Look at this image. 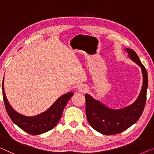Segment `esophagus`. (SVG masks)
Instances as JSON below:
<instances>
[{"label":"esophagus","mask_w":154,"mask_h":154,"mask_svg":"<svg viewBox=\"0 0 154 154\" xmlns=\"http://www.w3.org/2000/svg\"><path fill=\"white\" fill-rule=\"evenodd\" d=\"M78 91L81 93H85L88 91V88L85 85H81L78 87Z\"/></svg>","instance_id":"esophagus-1"}]
</instances>
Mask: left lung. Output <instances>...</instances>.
Returning <instances> with one entry per match:
<instances>
[{
	"label": "left lung",
	"mask_w": 154,
	"mask_h": 154,
	"mask_svg": "<svg viewBox=\"0 0 154 154\" xmlns=\"http://www.w3.org/2000/svg\"><path fill=\"white\" fill-rule=\"evenodd\" d=\"M131 59L141 68L143 84L137 100L132 105L119 109L106 107L90 95L86 94V115L93 128L106 135L120 133L137 122L144 111L148 87V75L145 67L133 49L126 48Z\"/></svg>",
	"instance_id": "1"
}]
</instances>
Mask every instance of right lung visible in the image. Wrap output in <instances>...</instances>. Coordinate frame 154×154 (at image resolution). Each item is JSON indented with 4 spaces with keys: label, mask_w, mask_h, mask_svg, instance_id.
<instances>
[{
    "label": "right lung",
    "mask_w": 154,
    "mask_h": 154,
    "mask_svg": "<svg viewBox=\"0 0 154 154\" xmlns=\"http://www.w3.org/2000/svg\"><path fill=\"white\" fill-rule=\"evenodd\" d=\"M3 98L6 111L11 120L23 131L30 135H40L54 128L60 119L66 104L74 93L70 92L60 96L47 111L39 115L26 116L18 113L10 106L4 91V78L3 79Z\"/></svg>",
    "instance_id": "obj_1"
}]
</instances>
